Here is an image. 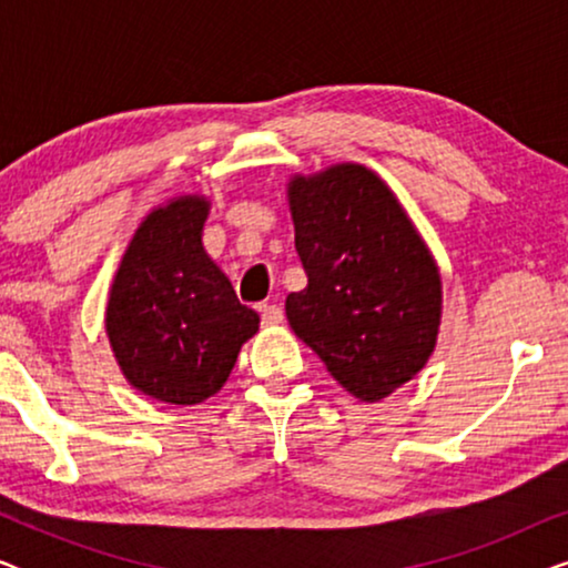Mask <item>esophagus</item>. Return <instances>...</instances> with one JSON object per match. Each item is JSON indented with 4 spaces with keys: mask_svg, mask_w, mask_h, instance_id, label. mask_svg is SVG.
I'll return each mask as SVG.
<instances>
[{
    "mask_svg": "<svg viewBox=\"0 0 568 568\" xmlns=\"http://www.w3.org/2000/svg\"><path fill=\"white\" fill-rule=\"evenodd\" d=\"M261 310V323L263 325H278L284 321V313L282 307L278 305H271V302H263V305L258 307Z\"/></svg>",
    "mask_w": 568,
    "mask_h": 568,
    "instance_id": "1",
    "label": "esophagus"
}]
</instances>
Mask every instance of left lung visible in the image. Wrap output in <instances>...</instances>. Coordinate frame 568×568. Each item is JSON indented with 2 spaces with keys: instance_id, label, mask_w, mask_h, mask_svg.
<instances>
[{
  "instance_id": "obj_1",
  "label": "left lung",
  "mask_w": 568,
  "mask_h": 568,
  "mask_svg": "<svg viewBox=\"0 0 568 568\" xmlns=\"http://www.w3.org/2000/svg\"><path fill=\"white\" fill-rule=\"evenodd\" d=\"M290 209L307 286L286 297L292 331L348 393L377 400L434 352L442 282L390 189L362 165L294 178Z\"/></svg>"
}]
</instances>
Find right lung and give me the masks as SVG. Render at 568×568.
Returning <instances> with one entry per match:
<instances>
[{
  "label": "right lung",
  "instance_id": "1",
  "mask_svg": "<svg viewBox=\"0 0 568 568\" xmlns=\"http://www.w3.org/2000/svg\"><path fill=\"white\" fill-rule=\"evenodd\" d=\"M209 204L183 196L139 224L108 300L105 328L123 375L152 398L193 406L227 383L258 331L201 245Z\"/></svg>",
  "mask_w": 568,
  "mask_h": 568
}]
</instances>
